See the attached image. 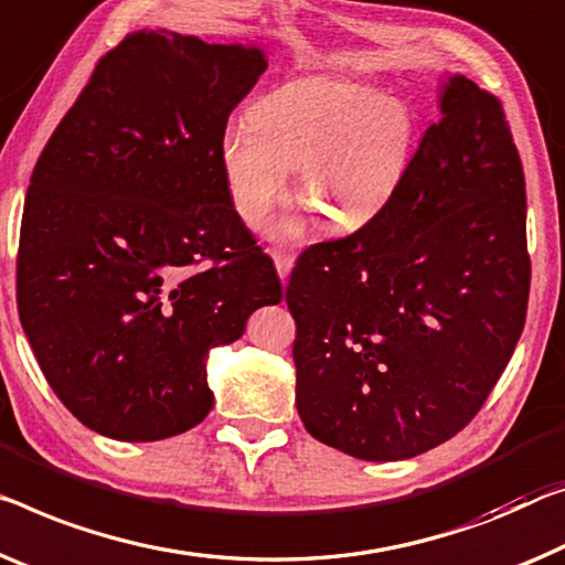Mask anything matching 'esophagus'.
I'll return each instance as SVG.
<instances>
[{"label":"esophagus","instance_id":"1","mask_svg":"<svg viewBox=\"0 0 565 565\" xmlns=\"http://www.w3.org/2000/svg\"><path fill=\"white\" fill-rule=\"evenodd\" d=\"M273 259H275V270H277V275H280V280L285 282V280H288L290 270H292V257H290L288 253H280V249H275Z\"/></svg>","mask_w":565,"mask_h":565}]
</instances>
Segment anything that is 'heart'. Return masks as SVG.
<instances>
[{"instance_id": "heart-1", "label": "heart", "mask_w": 565, "mask_h": 565, "mask_svg": "<svg viewBox=\"0 0 565 565\" xmlns=\"http://www.w3.org/2000/svg\"><path fill=\"white\" fill-rule=\"evenodd\" d=\"M416 120L404 100L333 75L277 83L222 136L232 210L259 227L300 169L302 202L333 230H355L394 202L409 173Z\"/></svg>"}]
</instances>
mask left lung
<instances>
[{"label":"left lung","instance_id":"left-lung-1","mask_svg":"<svg viewBox=\"0 0 565 565\" xmlns=\"http://www.w3.org/2000/svg\"><path fill=\"white\" fill-rule=\"evenodd\" d=\"M404 186L298 257L295 404L328 447L409 459L480 412L525 326V177L500 100L449 75Z\"/></svg>","mask_w":565,"mask_h":565}]
</instances>
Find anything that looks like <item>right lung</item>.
I'll list each match as a JSON object with an SVG mask.
<instances>
[{"mask_svg": "<svg viewBox=\"0 0 565 565\" xmlns=\"http://www.w3.org/2000/svg\"><path fill=\"white\" fill-rule=\"evenodd\" d=\"M259 47L138 30L95 65L32 171L17 308L85 427L156 441L210 414L206 355L282 300L224 186L220 143Z\"/></svg>", "mask_w": 565, "mask_h": 565, "instance_id": "right-lung-1", "label": "right lung"}]
</instances>
